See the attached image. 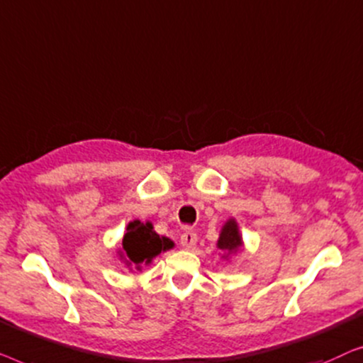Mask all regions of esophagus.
<instances>
[{"instance_id": "esophagus-1", "label": "esophagus", "mask_w": 363, "mask_h": 363, "mask_svg": "<svg viewBox=\"0 0 363 363\" xmlns=\"http://www.w3.org/2000/svg\"><path fill=\"white\" fill-rule=\"evenodd\" d=\"M197 243V233L192 232V230H186L181 235V245L186 250L189 248H194Z\"/></svg>"}]
</instances>
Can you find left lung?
I'll list each match as a JSON object with an SVG mask.
<instances>
[{
  "instance_id": "8db88e82",
  "label": "left lung",
  "mask_w": 363,
  "mask_h": 363,
  "mask_svg": "<svg viewBox=\"0 0 363 363\" xmlns=\"http://www.w3.org/2000/svg\"><path fill=\"white\" fill-rule=\"evenodd\" d=\"M217 247L225 253H233V252H237V250L242 248V237H240L238 225L233 218H230V220L223 225L220 237H218Z\"/></svg>"
}]
</instances>
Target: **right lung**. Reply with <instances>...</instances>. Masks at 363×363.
<instances>
[{
  "mask_svg": "<svg viewBox=\"0 0 363 363\" xmlns=\"http://www.w3.org/2000/svg\"><path fill=\"white\" fill-rule=\"evenodd\" d=\"M174 247L172 240L166 237H160L150 222L143 223L140 220L130 222L126 233L121 242L120 257L125 259L128 267L140 268L143 263H151V259L157 257L161 252H166Z\"/></svg>",
  "mask_w": 363,
  "mask_h": 363,
  "instance_id": "obj_1",
  "label": "right lung"
}]
</instances>
